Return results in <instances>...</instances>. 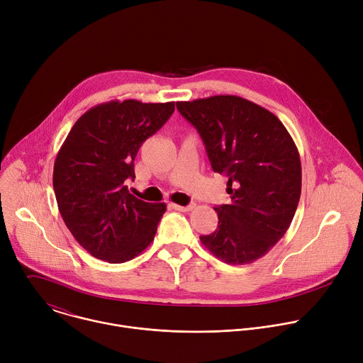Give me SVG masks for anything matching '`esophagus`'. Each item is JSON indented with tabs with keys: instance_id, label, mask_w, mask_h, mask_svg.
I'll use <instances>...</instances> for the list:
<instances>
[{
	"instance_id": "obj_1",
	"label": "esophagus",
	"mask_w": 363,
	"mask_h": 363,
	"mask_svg": "<svg viewBox=\"0 0 363 363\" xmlns=\"http://www.w3.org/2000/svg\"><path fill=\"white\" fill-rule=\"evenodd\" d=\"M172 208L177 210V211H182V213H186V211H192L195 208V202H191L189 205H178V203H172Z\"/></svg>"
}]
</instances>
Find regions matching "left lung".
<instances>
[{
	"instance_id": "left-lung-1",
	"label": "left lung",
	"mask_w": 363,
	"mask_h": 363,
	"mask_svg": "<svg viewBox=\"0 0 363 363\" xmlns=\"http://www.w3.org/2000/svg\"><path fill=\"white\" fill-rule=\"evenodd\" d=\"M198 130L214 172L228 178L231 202L216 206L218 227L199 240L221 262L250 264L289 230L301 192V164L276 115L240 96L177 101Z\"/></svg>"
}]
</instances>
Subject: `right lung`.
I'll list each match as a JSON object with an SVG mask.
<instances>
[{
	"label": "right lung",
	"instance_id": "right-lung-1",
	"mask_svg": "<svg viewBox=\"0 0 363 363\" xmlns=\"http://www.w3.org/2000/svg\"><path fill=\"white\" fill-rule=\"evenodd\" d=\"M175 101L128 99L101 103L73 125L53 171L62 218L76 241L93 257L125 263L157 234L167 205L145 202L128 189L140 145L160 130Z\"/></svg>",
	"mask_w": 363,
	"mask_h": 363
}]
</instances>
